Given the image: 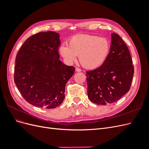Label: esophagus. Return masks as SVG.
I'll list each match as a JSON object with an SVG mask.
<instances>
[{"label":"esophagus","instance_id":"esophagus-1","mask_svg":"<svg viewBox=\"0 0 149 149\" xmlns=\"http://www.w3.org/2000/svg\"><path fill=\"white\" fill-rule=\"evenodd\" d=\"M81 71V69L80 68H76V71H77V72H80Z\"/></svg>","mask_w":149,"mask_h":149}]
</instances>
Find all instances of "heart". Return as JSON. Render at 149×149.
<instances>
[{
	"label": "heart",
	"instance_id": "heart-1",
	"mask_svg": "<svg viewBox=\"0 0 149 149\" xmlns=\"http://www.w3.org/2000/svg\"><path fill=\"white\" fill-rule=\"evenodd\" d=\"M111 50L107 38L96 35H81L72 37L69 45L63 44L60 53L68 63H73L79 56L81 65L87 69H95L105 62Z\"/></svg>",
	"mask_w": 149,
	"mask_h": 149
}]
</instances>
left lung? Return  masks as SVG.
Masks as SVG:
<instances>
[{
  "label": "left lung",
  "instance_id": "8db88e82",
  "mask_svg": "<svg viewBox=\"0 0 149 149\" xmlns=\"http://www.w3.org/2000/svg\"><path fill=\"white\" fill-rule=\"evenodd\" d=\"M111 50L98 68L86 71L88 96L97 105L113 103L130 88L134 72L130 52L120 36L111 34Z\"/></svg>",
  "mask_w": 149,
  "mask_h": 149
}]
</instances>
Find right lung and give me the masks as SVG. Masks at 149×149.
Masks as SVG:
<instances>
[{
  "instance_id": "1",
  "label": "right lung",
  "mask_w": 149,
  "mask_h": 149,
  "mask_svg": "<svg viewBox=\"0 0 149 149\" xmlns=\"http://www.w3.org/2000/svg\"><path fill=\"white\" fill-rule=\"evenodd\" d=\"M60 35L40 32L30 37L18 52L14 82L25 100L33 106L53 109L65 97V86L75 68L59 60Z\"/></svg>"
}]
</instances>
